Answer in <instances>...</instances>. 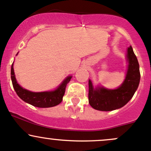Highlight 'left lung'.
I'll return each mask as SVG.
<instances>
[{
    "label": "left lung",
    "instance_id": "8db88e82",
    "mask_svg": "<svg viewBox=\"0 0 151 151\" xmlns=\"http://www.w3.org/2000/svg\"><path fill=\"white\" fill-rule=\"evenodd\" d=\"M128 69L122 85L117 89H106L104 87L94 88L91 80L88 81V101L93 109L100 111H112L122 107L130 101L139 86L140 80L139 65L132 47L127 50Z\"/></svg>",
    "mask_w": 151,
    "mask_h": 151
}]
</instances>
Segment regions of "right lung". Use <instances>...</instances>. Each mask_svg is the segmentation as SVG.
I'll return each instance as SVG.
<instances>
[{"label":"right lung","mask_w":151,"mask_h":151,"mask_svg":"<svg viewBox=\"0 0 151 151\" xmlns=\"http://www.w3.org/2000/svg\"><path fill=\"white\" fill-rule=\"evenodd\" d=\"M71 77H72L71 76L67 77L55 91L39 93L31 92L28 90L24 89L17 83L15 78L13 63L11 68V78H12V85H13L15 92L21 99L36 107H52V106H55L60 104L63 100L66 85L71 80Z\"/></svg>","instance_id":"1"}]
</instances>
